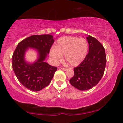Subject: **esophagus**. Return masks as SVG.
<instances>
[{"mask_svg": "<svg viewBox=\"0 0 123 123\" xmlns=\"http://www.w3.org/2000/svg\"><path fill=\"white\" fill-rule=\"evenodd\" d=\"M61 69H62V70H63V71H67L68 70V69H67V68H63V67H61Z\"/></svg>", "mask_w": 123, "mask_h": 123, "instance_id": "esophagus-1", "label": "esophagus"}]
</instances>
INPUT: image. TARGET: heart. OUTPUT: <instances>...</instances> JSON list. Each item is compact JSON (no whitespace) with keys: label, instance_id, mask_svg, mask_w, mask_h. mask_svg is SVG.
I'll use <instances>...</instances> for the list:
<instances>
[{"label":"heart","instance_id":"1","mask_svg":"<svg viewBox=\"0 0 123 123\" xmlns=\"http://www.w3.org/2000/svg\"><path fill=\"white\" fill-rule=\"evenodd\" d=\"M88 51V44L84 38L64 37L58 39L54 48L49 52L53 61L58 63L64 55L65 61L72 67H77L85 59Z\"/></svg>","mask_w":123,"mask_h":123}]
</instances>
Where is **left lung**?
Here are the masks:
<instances>
[{"instance_id":"left-lung-1","label":"left lung","mask_w":123,"mask_h":123,"mask_svg":"<svg viewBox=\"0 0 123 123\" xmlns=\"http://www.w3.org/2000/svg\"><path fill=\"white\" fill-rule=\"evenodd\" d=\"M86 39L88 54L78 67L74 68V75L69 80L72 86L81 91L90 90L98 83L104 74L107 61L101 43L90 35Z\"/></svg>"}]
</instances>
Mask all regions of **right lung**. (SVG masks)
<instances>
[{
  "label": "right lung",
  "mask_w": 123,
  "mask_h": 123,
  "mask_svg": "<svg viewBox=\"0 0 123 123\" xmlns=\"http://www.w3.org/2000/svg\"><path fill=\"white\" fill-rule=\"evenodd\" d=\"M51 35H35L22 40L15 49L12 56L13 71L25 87L33 91H38L50 84L57 68L45 62V60L54 42ZM29 47L38 52V58L29 63L24 58Z\"/></svg>",
  "instance_id": "right-lung-1"
}]
</instances>
